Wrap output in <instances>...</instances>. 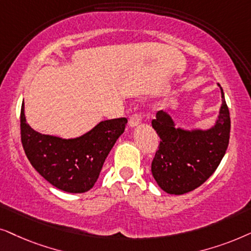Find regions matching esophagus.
Returning a JSON list of instances; mask_svg holds the SVG:
<instances>
[{"label":"esophagus","mask_w":251,"mask_h":251,"mask_svg":"<svg viewBox=\"0 0 251 251\" xmlns=\"http://www.w3.org/2000/svg\"><path fill=\"white\" fill-rule=\"evenodd\" d=\"M141 120H142V117L140 113H134V115H132L129 117V120H128V124L131 127H135V126H138L141 124Z\"/></svg>","instance_id":"1"}]
</instances>
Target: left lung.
<instances>
[{
	"instance_id": "obj_1",
	"label": "left lung",
	"mask_w": 251,
	"mask_h": 251,
	"mask_svg": "<svg viewBox=\"0 0 251 251\" xmlns=\"http://www.w3.org/2000/svg\"><path fill=\"white\" fill-rule=\"evenodd\" d=\"M222 106L215 125L209 129L176 127L172 117L160 110L152 127L160 143L151 163V173L164 192L182 195L205 182L216 171L229 142L230 118L223 88Z\"/></svg>"
}]
</instances>
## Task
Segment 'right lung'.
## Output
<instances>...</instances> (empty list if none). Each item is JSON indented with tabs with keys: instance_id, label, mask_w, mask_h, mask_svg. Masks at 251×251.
Masks as SVG:
<instances>
[{
	"instance_id": "obj_1",
	"label": "right lung",
	"mask_w": 251,
	"mask_h": 251,
	"mask_svg": "<svg viewBox=\"0 0 251 251\" xmlns=\"http://www.w3.org/2000/svg\"><path fill=\"white\" fill-rule=\"evenodd\" d=\"M126 118L103 120L75 139L41 134L21 111L23 148L33 168L49 183L66 193L88 192L98 180L106 156L125 131Z\"/></svg>"
}]
</instances>
